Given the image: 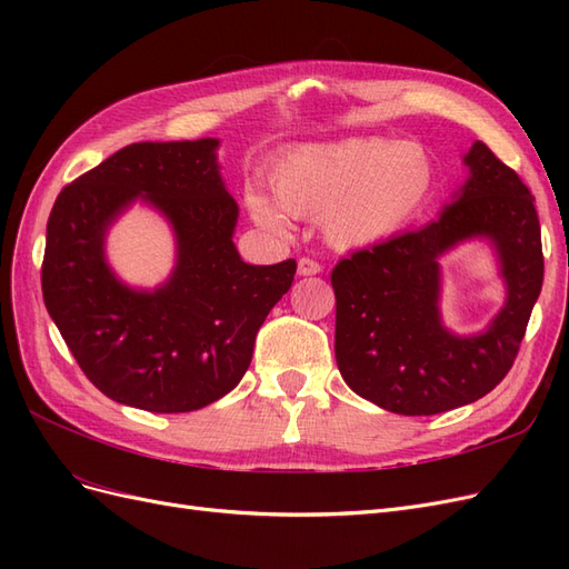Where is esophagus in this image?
Instances as JSON below:
<instances>
[{
	"instance_id": "esophagus-1",
	"label": "esophagus",
	"mask_w": 569,
	"mask_h": 569,
	"mask_svg": "<svg viewBox=\"0 0 569 569\" xmlns=\"http://www.w3.org/2000/svg\"><path fill=\"white\" fill-rule=\"evenodd\" d=\"M299 274H303V278H308V274H318L320 270H322V266L316 261V258H308V256H303V258H299Z\"/></svg>"
}]
</instances>
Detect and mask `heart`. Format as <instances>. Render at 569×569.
<instances>
[{
  "label": "heart",
  "instance_id": "1",
  "mask_svg": "<svg viewBox=\"0 0 569 569\" xmlns=\"http://www.w3.org/2000/svg\"><path fill=\"white\" fill-rule=\"evenodd\" d=\"M274 199L251 189V218L282 232L289 216L318 218L337 249H366L406 232L437 192V168L418 142L385 137L301 144L270 170Z\"/></svg>",
  "mask_w": 569,
  "mask_h": 569
}]
</instances>
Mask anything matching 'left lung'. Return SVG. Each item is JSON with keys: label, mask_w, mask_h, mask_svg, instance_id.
<instances>
[{"label": "left lung", "mask_w": 569, "mask_h": 569, "mask_svg": "<svg viewBox=\"0 0 569 569\" xmlns=\"http://www.w3.org/2000/svg\"><path fill=\"white\" fill-rule=\"evenodd\" d=\"M439 220L351 251L332 270L335 356L358 396L399 416H437L487 396L518 358L543 282L541 226L529 187L485 144ZM470 236L502 256L509 301L487 333L453 338L438 318L436 258Z\"/></svg>", "instance_id": "1"}]
</instances>
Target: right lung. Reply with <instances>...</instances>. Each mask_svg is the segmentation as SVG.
I'll use <instances>...</instances> for the list:
<instances>
[{
  "label": "right lung",
  "instance_id": "obj_1",
  "mask_svg": "<svg viewBox=\"0 0 569 569\" xmlns=\"http://www.w3.org/2000/svg\"><path fill=\"white\" fill-rule=\"evenodd\" d=\"M218 140L140 142L61 189L47 222L42 297L84 377L109 399L149 412H189L242 380L270 308L297 261L249 266L232 232L237 203L220 180ZM142 196L174 222L179 266L161 290L120 286L103 232Z\"/></svg>",
  "mask_w": 569,
  "mask_h": 569
}]
</instances>
